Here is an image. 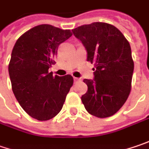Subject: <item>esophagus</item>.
Here are the masks:
<instances>
[{"mask_svg":"<svg viewBox=\"0 0 149 149\" xmlns=\"http://www.w3.org/2000/svg\"><path fill=\"white\" fill-rule=\"evenodd\" d=\"M74 82H76V81H79V79L74 77Z\"/></svg>","mask_w":149,"mask_h":149,"instance_id":"obj_1","label":"esophagus"}]
</instances>
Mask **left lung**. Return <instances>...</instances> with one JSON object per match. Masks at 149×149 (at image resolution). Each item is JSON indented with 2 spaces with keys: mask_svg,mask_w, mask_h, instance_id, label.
Instances as JSON below:
<instances>
[{
  "mask_svg": "<svg viewBox=\"0 0 149 149\" xmlns=\"http://www.w3.org/2000/svg\"><path fill=\"white\" fill-rule=\"evenodd\" d=\"M87 52V61L95 63L94 79L83 81L88 86L81 96L86 111L105 118L123 107L131 91L134 63L129 42L111 24L93 22L72 30Z\"/></svg>",
  "mask_w": 149,
  "mask_h": 149,
  "instance_id": "left-lung-1",
  "label": "left lung"
}]
</instances>
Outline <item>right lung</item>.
<instances>
[{
    "label": "right lung",
    "mask_w": 149,
    "mask_h": 149,
    "mask_svg": "<svg viewBox=\"0 0 149 149\" xmlns=\"http://www.w3.org/2000/svg\"><path fill=\"white\" fill-rule=\"evenodd\" d=\"M71 36L70 30L42 24L22 34L12 49L8 66L12 91L22 109L38 121L52 119L61 111L73 85L70 74L49 73L58 45Z\"/></svg>",
    "instance_id": "1"
}]
</instances>
